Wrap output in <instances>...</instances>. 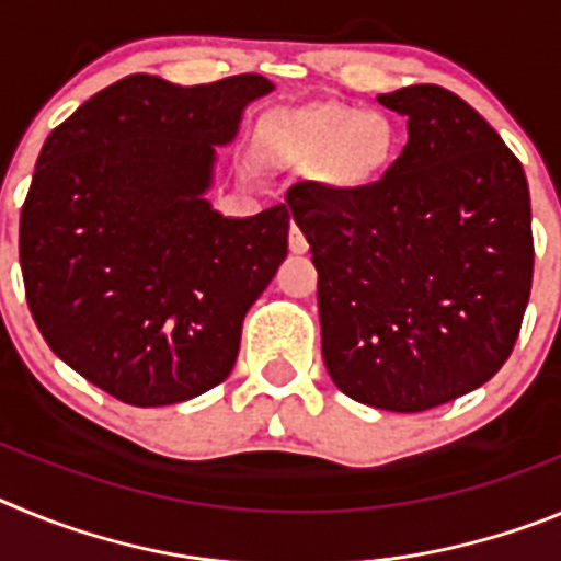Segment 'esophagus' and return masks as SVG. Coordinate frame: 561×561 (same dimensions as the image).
<instances>
[{"mask_svg": "<svg viewBox=\"0 0 561 561\" xmlns=\"http://www.w3.org/2000/svg\"><path fill=\"white\" fill-rule=\"evenodd\" d=\"M289 250L295 252V255H304L306 250H309V241H306L304 230L291 221V230H289Z\"/></svg>", "mask_w": 561, "mask_h": 561, "instance_id": "esophagus-1", "label": "esophagus"}]
</instances>
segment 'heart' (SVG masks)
Segmentation results:
<instances>
[{
    "label": "heart",
    "instance_id": "obj_1",
    "mask_svg": "<svg viewBox=\"0 0 561 561\" xmlns=\"http://www.w3.org/2000/svg\"><path fill=\"white\" fill-rule=\"evenodd\" d=\"M270 157L286 165L320 162L323 180L336 187L365 185L385 168L393 151V126L376 112L314 106L280 112L264 131Z\"/></svg>",
    "mask_w": 561,
    "mask_h": 561
}]
</instances>
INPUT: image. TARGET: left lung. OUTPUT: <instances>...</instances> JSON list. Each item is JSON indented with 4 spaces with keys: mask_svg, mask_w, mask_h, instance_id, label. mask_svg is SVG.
Wrapping results in <instances>:
<instances>
[{
    "mask_svg": "<svg viewBox=\"0 0 561 561\" xmlns=\"http://www.w3.org/2000/svg\"><path fill=\"white\" fill-rule=\"evenodd\" d=\"M408 146L370 185L297 182L286 205L317 266L336 388L390 413L438 408L492 379L531 295V196L519 160L455 92L379 95Z\"/></svg>",
    "mask_w": 561,
    "mask_h": 561,
    "instance_id": "1",
    "label": "left lung"
}]
</instances>
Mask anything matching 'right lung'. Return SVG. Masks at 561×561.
I'll return each instance as SVG.
<instances>
[{
	"mask_svg": "<svg viewBox=\"0 0 561 561\" xmlns=\"http://www.w3.org/2000/svg\"><path fill=\"white\" fill-rule=\"evenodd\" d=\"M272 89L252 72L199 87L137 72L44 140L19 225L30 314L53 354L114 399L165 408L230 376L291 213L230 219L207 191L216 151Z\"/></svg>",
	"mask_w": 561,
	"mask_h": 561,
	"instance_id": "right-lung-1",
	"label": "right lung"
}]
</instances>
